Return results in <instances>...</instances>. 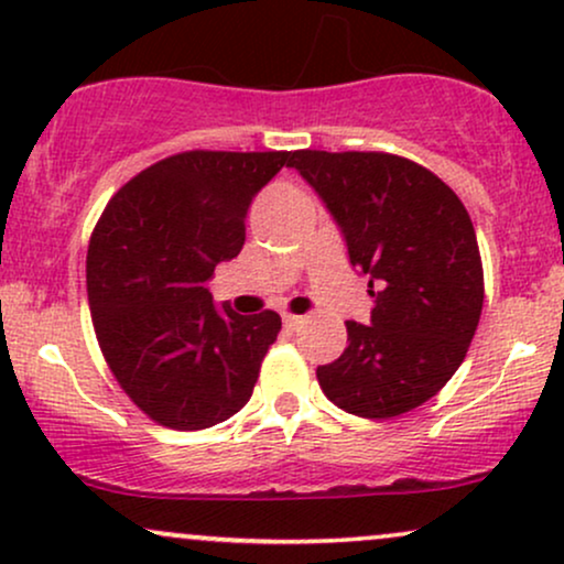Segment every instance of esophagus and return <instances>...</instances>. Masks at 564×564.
Returning <instances> with one entry per match:
<instances>
[{"label":"esophagus","mask_w":564,"mask_h":564,"mask_svg":"<svg viewBox=\"0 0 564 564\" xmlns=\"http://www.w3.org/2000/svg\"><path fill=\"white\" fill-rule=\"evenodd\" d=\"M282 324H284V329H288V332H297V329H303V324H305V316L284 314V316H282Z\"/></svg>","instance_id":"esophagus-1"}]
</instances>
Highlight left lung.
<instances>
[{
    "label": "left lung",
    "mask_w": 564,
    "mask_h": 564,
    "mask_svg": "<svg viewBox=\"0 0 564 564\" xmlns=\"http://www.w3.org/2000/svg\"><path fill=\"white\" fill-rule=\"evenodd\" d=\"M290 166L329 208L377 297L371 324L345 322V352L316 368L324 394L360 419L423 405L460 368L481 318V253L463 200L384 151L305 149Z\"/></svg>",
    "instance_id": "left-lung-1"
}]
</instances>
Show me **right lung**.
I'll return each mask as SVG.
<instances>
[{
	"label": "right lung",
	"mask_w": 564,
	"mask_h": 564,
	"mask_svg": "<svg viewBox=\"0 0 564 564\" xmlns=\"http://www.w3.org/2000/svg\"><path fill=\"white\" fill-rule=\"evenodd\" d=\"M284 164L293 151H183L122 185L90 235L96 339L128 398L162 426L208 429L253 394L282 318L219 311L206 282L242 250L248 208Z\"/></svg>",
	"instance_id": "add662e5"
}]
</instances>
